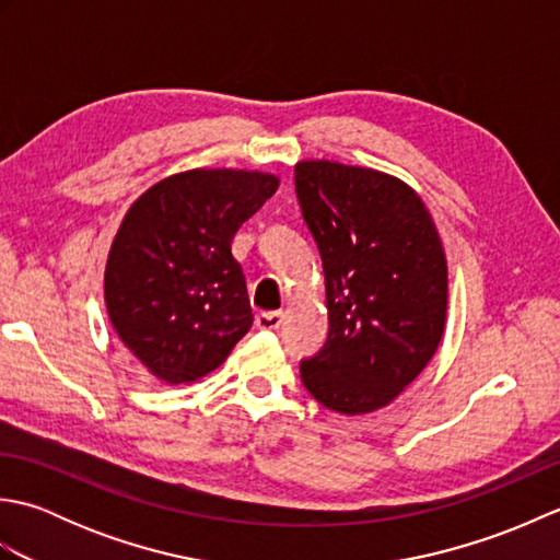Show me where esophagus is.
Returning <instances> with one entry per match:
<instances>
[{"instance_id": "1", "label": "esophagus", "mask_w": 560, "mask_h": 560, "mask_svg": "<svg viewBox=\"0 0 560 560\" xmlns=\"http://www.w3.org/2000/svg\"><path fill=\"white\" fill-rule=\"evenodd\" d=\"M255 325H257L259 329H279V325H281V313H277V311H271V313H257Z\"/></svg>"}]
</instances>
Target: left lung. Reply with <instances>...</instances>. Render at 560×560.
<instances>
[{
  "mask_svg": "<svg viewBox=\"0 0 560 560\" xmlns=\"http://www.w3.org/2000/svg\"><path fill=\"white\" fill-rule=\"evenodd\" d=\"M295 195L325 269L329 335L301 363L323 407L359 416L395 401L443 341L447 259L416 189L383 171L295 163Z\"/></svg>",
  "mask_w": 560,
  "mask_h": 560,
  "instance_id": "left-lung-1",
  "label": "left lung"
}]
</instances>
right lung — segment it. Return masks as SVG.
<instances>
[{
	"label": "right lung",
	"mask_w": 560,
	"mask_h": 560,
	"mask_svg": "<svg viewBox=\"0 0 560 560\" xmlns=\"http://www.w3.org/2000/svg\"><path fill=\"white\" fill-rule=\"evenodd\" d=\"M277 187L271 173L195 168L163 177L127 209L105 265V307L161 383L217 371L253 327L231 243Z\"/></svg>",
	"instance_id": "1"
}]
</instances>
